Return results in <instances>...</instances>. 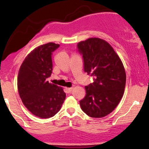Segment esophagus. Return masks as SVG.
<instances>
[{"label": "esophagus", "mask_w": 149, "mask_h": 149, "mask_svg": "<svg viewBox=\"0 0 149 149\" xmlns=\"http://www.w3.org/2000/svg\"><path fill=\"white\" fill-rule=\"evenodd\" d=\"M73 90V87H70V88H65V91L67 93H70Z\"/></svg>", "instance_id": "esophagus-1"}]
</instances>
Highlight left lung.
<instances>
[{"label":"left lung","mask_w":149,"mask_h":149,"mask_svg":"<svg viewBox=\"0 0 149 149\" xmlns=\"http://www.w3.org/2000/svg\"><path fill=\"white\" fill-rule=\"evenodd\" d=\"M77 47L83 55L84 71L94 79L85 86L86 94L80 101L81 107L89 117L103 118L116 108L124 94V66L112 47L102 39L88 38Z\"/></svg>","instance_id":"1"}]
</instances>
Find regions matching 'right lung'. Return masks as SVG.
Instances as JSON below:
<instances>
[{
	"label": "right lung",
	"mask_w": 149,
	"mask_h": 149,
	"mask_svg": "<svg viewBox=\"0 0 149 149\" xmlns=\"http://www.w3.org/2000/svg\"><path fill=\"white\" fill-rule=\"evenodd\" d=\"M60 45L49 42L33 49L19 68L17 86L24 106L40 118L53 117L61 109L65 99L62 87L46 80L52 70V52Z\"/></svg>",
	"instance_id": "add662e5"
}]
</instances>
